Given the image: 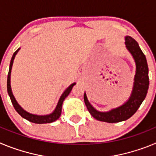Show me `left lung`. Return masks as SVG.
Instances as JSON below:
<instances>
[{"instance_id":"1","label":"left lung","mask_w":156,"mask_h":156,"mask_svg":"<svg viewBox=\"0 0 156 156\" xmlns=\"http://www.w3.org/2000/svg\"><path fill=\"white\" fill-rule=\"evenodd\" d=\"M125 44L134 58L136 63V74L134 77L133 91L129 100L119 108H114L107 112H101L93 108L89 103L84 93V102L90 115L99 121L107 122H118L128 119L137 112L148 93L149 86L148 67L145 55L138 44L131 37H125Z\"/></svg>"}]
</instances>
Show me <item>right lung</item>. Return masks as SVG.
Here are the masks:
<instances>
[{
	"label": "right lung",
	"instance_id": "right-lung-1",
	"mask_svg": "<svg viewBox=\"0 0 156 156\" xmlns=\"http://www.w3.org/2000/svg\"><path fill=\"white\" fill-rule=\"evenodd\" d=\"M19 48L18 50H16V51L14 52L13 55H12V59H11V62H10V66H9V71H8V80H7V89H8V95H9V97H10L11 101H12V103L13 105L14 108L16 110L18 113L19 115H21L22 117H23L24 119H27L30 122H34V123H39V124H41V123H49V122H52L54 121L57 120L58 119L60 115H61L62 113V103L63 101L65 100L67 96L69 94L70 91L73 89V87L76 84L75 83H73V84L70 85L64 92L62 94L61 98L59 99L58 102L57 106H56L55 109V111L52 112L51 114L50 115H34V114H30L27 112H26L25 110H23V108L20 107L19 104L16 101V98H14V95L12 92V88H11V84H10V79H11V71H12V64H13V61L14 58L16 57V54L17 52L19 51Z\"/></svg>",
	"mask_w": 156,
	"mask_h": 156
}]
</instances>
